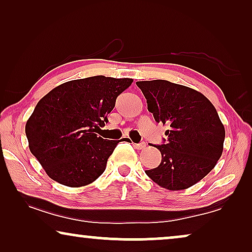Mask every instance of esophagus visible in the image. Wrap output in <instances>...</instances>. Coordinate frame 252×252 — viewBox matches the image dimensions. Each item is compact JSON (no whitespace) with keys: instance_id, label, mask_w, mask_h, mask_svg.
Wrapping results in <instances>:
<instances>
[{"instance_id":"34e87169","label":"esophagus","mask_w":252,"mask_h":252,"mask_svg":"<svg viewBox=\"0 0 252 252\" xmlns=\"http://www.w3.org/2000/svg\"><path fill=\"white\" fill-rule=\"evenodd\" d=\"M133 146H134V148H135V149L141 150V149H144V148H146V143H144V142H141V143H133Z\"/></svg>"}]
</instances>
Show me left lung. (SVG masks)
I'll return each instance as SVG.
<instances>
[{
  "instance_id": "1",
  "label": "left lung",
  "mask_w": 252,
  "mask_h": 252,
  "mask_svg": "<svg viewBox=\"0 0 252 252\" xmlns=\"http://www.w3.org/2000/svg\"><path fill=\"white\" fill-rule=\"evenodd\" d=\"M148 111L168 126L161 161L146 174L168 190L187 189L209 174L221 157L225 127L211 102L201 93L167 80L137 81Z\"/></svg>"
}]
</instances>
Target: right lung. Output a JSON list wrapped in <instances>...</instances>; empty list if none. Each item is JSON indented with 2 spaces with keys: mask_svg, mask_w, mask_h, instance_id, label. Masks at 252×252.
Segmentation results:
<instances>
[{
  "mask_svg": "<svg viewBox=\"0 0 252 252\" xmlns=\"http://www.w3.org/2000/svg\"><path fill=\"white\" fill-rule=\"evenodd\" d=\"M132 82L96 75L62 84L40 99L25 133L31 153L49 178L67 187H82L105 171L108 158L124 139L106 140L96 133Z\"/></svg>",
  "mask_w": 252,
  "mask_h": 252,
  "instance_id": "1",
  "label": "right lung"
}]
</instances>
